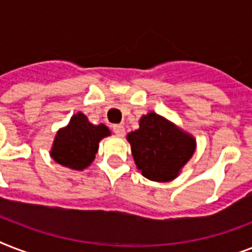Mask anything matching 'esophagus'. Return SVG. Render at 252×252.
<instances>
[{
	"instance_id": "34e87169",
	"label": "esophagus",
	"mask_w": 252,
	"mask_h": 252,
	"mask_svg": "<svg viewBox=\"0 0 252 252\" xmlns=\"http://www.w3.org/2000/svg\"><path fill=\"white\" fill-rule=\"evenodd\" d=\"M112 130H114V133L116 134V136H119V137H123V136L126 134V128L123 126H120V124H116V126H112Z\"/></svg>"
}]
</instances>
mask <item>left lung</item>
Segmentation results:
<instances>
[{
    "instance_id": "obj_1",
    "label": "left lung",
    "mask_w": 252,
    "mask_h": 252,
    "mask_svg": "<svg viewBox=\"0 0 252 252\" xmlns=\"http://www.w3.org/2000/svg\"><path fill=\"white\" fill-rule=\"evenodd\" d=\"M138 126L126 134L138 170L153 182L175 179L195 153V137L153 111L142 115Z\"/></svg>"
}]
</instances>
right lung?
I'll list each match as a JSON object with an SVG mask.
<instances>
[{
	"label": "right lung",
	"mask_w": 252,
	"mask_h": 252,
	"mask_svg": "<svg viewBox=\"0 0 252 252\" xmlns=\"http://www.w3.org/2000/svg\"><path fill=\"white\" fill-rule=\"evenodd\" d=\"M107 136L111 130L104 124L94 126L86 115L77 112L68 126L57 130L49 156L59 165L82 171L94 161L99 142Z\"/></svg>",
	"instance_id": "1"
}]
</instances>
